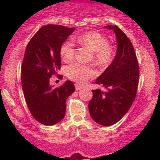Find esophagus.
<instances>
[{"instance_id":"obj_1","label":"esophagus","mask_w":160,"mask_h":160,"mask_svg":"<svg viewBox=\"0 0 160 160\" xmlns=\"http://www.w3.org/2000/svg\"><path fill=\"white\" fill-rule=\"evenodd\" d=\"M75 89H76L77 91L80 90V89H82V86H80L78 83H76V84H75Z\"/></svg>"}]
</instances>
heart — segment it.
Returning a JSON list of instances; mask_svg holds the SVG:
<instances>
[{
    "instance_id": "obj_1",
    "label": "heart",
    "mask_w": 160,
    "mask_h": 160,
    "mask_svg": "<svg viewBox=\"0 0 160 160\" xmlns=\"http://www.w3.org/2000/svg\"><path fill=\"white\" fill-rule=\"evenodd\" d=\"M81 44L93 52L95 60L98 65L104 66L110 64L113 59V49L108 45V40L105 37L96 32L85 33L78 38ZM60 54L65 61H68L74 55V43L68 40L62 45ZM66 75L71 80L83 83L86 80L95 77V71L91 66L81 65L74 62L66 68Z\"/></svg>"
}]
</instances>
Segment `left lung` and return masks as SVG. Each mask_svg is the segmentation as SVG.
<instances>
[{"label":"left lung","mask_w":160,"mask_h":160,"mask_svg":"<svg viewBox=\"0 0 160 160\" xmlns=\"http://www.w3.org/2000/svg\"><path fill=\"white\" fill-rule=\"evenodd\" d=\"M104 28L115 33L117 53L112 63L95 81L108 91L92 90L89 111L95 122L108 126L120 121L132 104L138 85L139 68L133 46L128 37L116 25Z\"/></svg>","instance_id":"1"}]
</instances>
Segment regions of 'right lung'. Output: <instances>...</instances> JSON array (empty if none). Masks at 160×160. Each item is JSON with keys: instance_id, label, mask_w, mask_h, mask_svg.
<instances>
[{"instance_id": "1", "label": "right lung", "mask_w": 160, "mask_h": 160, "mask_svg": "<svg viewBox=\"0 0 160 160\" xmlns=\"http://www.w3.org/2000/svg\"><path fill=\"white\" fill-rule=\"evenodd\" d=\"M74 30L58 25H44L25 49L21 69L24 96L34 118L45 126H52L64 118L66 100L75 91L70 80L58 88L49 84L51 76L60 69L62 43Z\"/></svg>"}]
</instances>
